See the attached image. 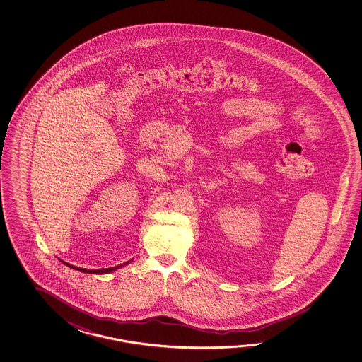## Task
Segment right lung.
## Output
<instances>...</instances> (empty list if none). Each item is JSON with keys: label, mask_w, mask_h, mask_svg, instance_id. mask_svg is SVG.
<instances>
[{"label": "right lung", "mask_w": 362, "mask_h": 362, "mask_svg": "<svg viewBox=\"0 0 362 362\" xmlns=\"http://www.w3.org/2000/svg\"><path fill=\"white\" fill-rule=\"evenodd\" d=\"M66 264V262H64ZM66 265H69V264H66ZM71 267L72 269L80 270V272H84V273H92V274H103V273H110V272H114V270L117 269V268H120L122 265H117V267H114V268H106V269H97V270H89V269H81V268H75V267H72V265H69Z\"/></svg>", "instance_id": "add662e5"}]
</instances>
